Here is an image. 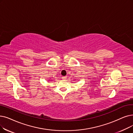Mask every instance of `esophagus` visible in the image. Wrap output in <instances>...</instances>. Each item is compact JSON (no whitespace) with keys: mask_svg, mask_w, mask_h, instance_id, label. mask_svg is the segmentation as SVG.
Wrapping results in <instances>:
<instances>
[{"mask_svg":"<svg viewBox=\"0 0 133 133\" xmlns=\"http://www.w3.org/2000/svg\"><path fill=\"white\" fill-rule=\"evenodd\" d=\"M66 78H67L66 76H63V77H62V79H65Z\"/></svg>","mask_w":133,"mask_h":133,"instance_id":"1","label":"esophagus"}]
</instances>
